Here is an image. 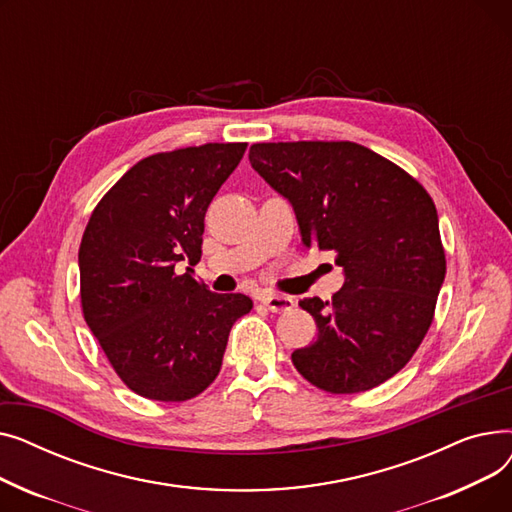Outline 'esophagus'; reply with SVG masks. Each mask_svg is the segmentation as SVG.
Instances as JSON below:
<instances>
[{"label": "esophagus", "mask_w": 512, "mask_h": 512, "mask_svg": "<svg viewBox=\"0 0 512 512\" xmlns=\"http://www.w3.org/2000/svg\"><path fill=\"white\" fill-rule=\"evenodd\" d=\"M261 303L274 313H284L294 307V299L288 297V294H263Z\"/></svg>", "instance_id": "1"}]
</instances>
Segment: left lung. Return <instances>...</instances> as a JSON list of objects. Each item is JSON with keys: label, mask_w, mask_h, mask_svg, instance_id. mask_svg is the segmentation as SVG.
Here are the masks:
<instances>
[{"label": "left lung", "mask_w": 512, "mask_h": 512, "mask_svg": "<svg viewBox=\"0 0 512 512\" xmlns=\"http://www.w3.org/2000/svg\"><path fill=\"white\" fill-rule=\"evenodd\" d=\"M253 170L297 215L303 245L332 251L344 284L299 305L317 324L292 363L332 394L365 392L409 363L446 276L438 211L425 188L351 141L255 143Z\"/></svg>", "instance_id": "left-lung-1"}]
</instances>
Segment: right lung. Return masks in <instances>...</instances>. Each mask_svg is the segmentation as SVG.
I'll list each match as a JSON object with an SVG mask.
<instances>
[{
  "label": "right lung",
  "instance_id": "right-lung-1",
  "mask_svg": "<svg viewBox=\"0 0 512 512\" xmlns=\"http://www.w3.org/2000/svg\"><path fill=\"white\" fill-rule=\"evenodd\" d=\"M247 143H207L157 153L107 193L78 249L87 326L120 380L145 398L180 402L220 373L245 294H218L176 274L201 259L205 211Z\"/></svg>",
  "mask_w": 512,
  "mask_h": 512
}]
</instances>
